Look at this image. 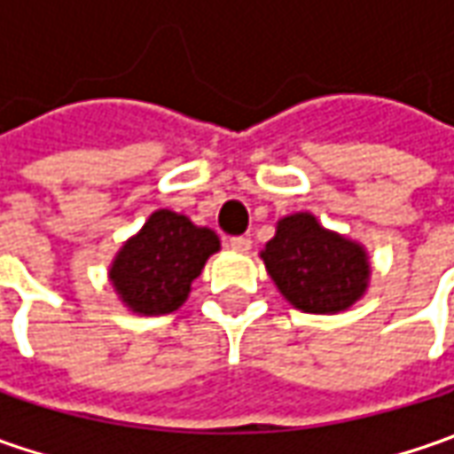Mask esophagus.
Here are the masks:
<instances>
[{
  "label": "esophagus",
  "instance_id": "1",
  "mask_svg": "<svg viewBox=\"0 0 454 454\" xmlns=\"http://www.w3.org/2000/svg\"><path fill=\"white\" fill-rule=\"evenodd\" d=\"M227 247L230 250H235V253H250V247H253V239L250 237H230L227 239Z\"/></svg>",
  "mask_w": 454,
  "mask_h": 454
}]
</instances>
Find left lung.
<instances>
[{
    "label": "left lung",
    "instance_id": "8db88e82",
    "mask_svg": "<svg viewBox=\"0 0 454 454\" xmlns=\"http://www.w3.org/2000/svg\"><path fill=\"white\" fill-rule=\"evenodd\" d=\"M260 257L283 298L303 313L346 310L369 288L366 250L321 227L308 212L280 219Z\"/></svg>",
    "mask_w": 454,
    "mask_h": 454
}]
</instances>
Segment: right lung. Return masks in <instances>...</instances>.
<instances>
[{"label": "right lung", "mask_w": 454, "mask_h": 454, "mask_svg": "<svg viewBox=\"0 0 454 454\" xmlns=\"http://www.w3.org/2000/svg\"><path fill=\"white\" fill-rule=\"evenodd\" d=\"M219 237L171 209L153 212L138 235L115 254L111 283L123 303L138 316H164L186 301Z\"/></svg>", "instance_id": "1"}]
</instances>
